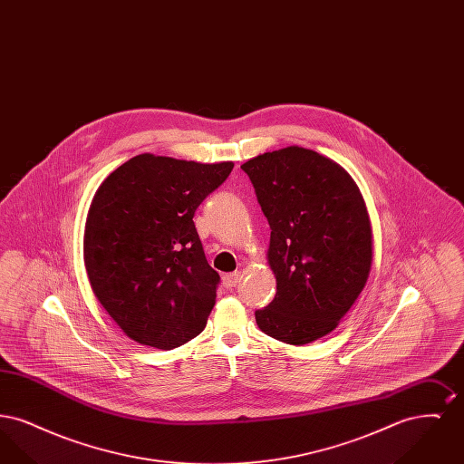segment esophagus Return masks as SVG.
<instances>
[{"instance_id": "34e87169", "label": "esophagus", "mask_w": 464, "mask_h": 464, "mask_svg": "<svg viewBox=\"0 0 464 464\" xmlns=\"http://www.w3.org/2000/svg\"><path fill=\"white\" fill-rule=\"evenodd\" d=\"M242 280V273L235 271V273H227L222 276V285L226 288L237 287V284Z\"/></svg>"}]
</instances>
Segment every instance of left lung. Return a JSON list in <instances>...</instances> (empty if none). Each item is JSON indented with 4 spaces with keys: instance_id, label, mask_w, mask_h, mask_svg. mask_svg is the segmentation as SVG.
<instances>
[{
    "instance_id": "obj_1",
    "label": "left lung",
    "mask_w": 464,
    "mask_h": 464,
    "mask_svg": "<svg viewBox=\"0 0 464 464\" xmlns=\"http://www.w3.org/2000/svg\"><path fill=\"white\" fill-rule=\"evenodd\" d=\"M265 212L267 265L276 295L256 311L259 329L303 346L331 334L365 287L372 226L353 177L331 158L299 146L242 165Z\"/></svg>"
}]
</instances>
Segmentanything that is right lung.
<instances>
[{"instance_id":"add662e5","label":"right lung","mask_w":464,"mask_h":464,"mask_svg":"<svg viewBox=\"0 0 464 464\" xmlns=\"http://www.w3.org/2000/svg\"><path fill=\"white\" fill-rule=\"evenodd\" d=\"M233 167L142 153L95 191L83 237L90 287L135 343L174 350L205 329L219 275L193 218Z\"/></svg>"}]
</instances>
